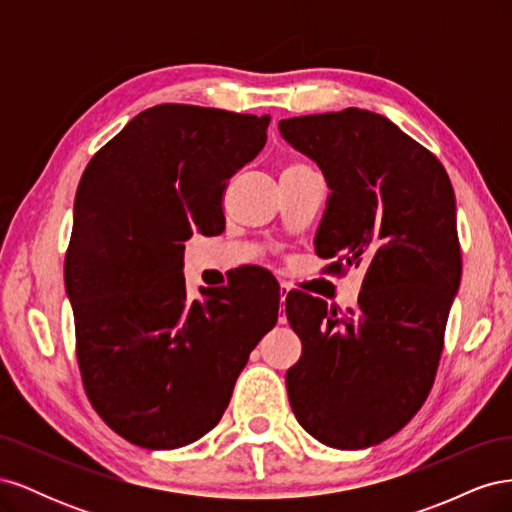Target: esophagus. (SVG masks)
Returning <instances> with one entry per match:
<instances>
[{
  "label": "esophagus",
  "mask_w": 512,
  "mask_h": 512,
  "mask_svg": "<svg viewBox=\"0 0 512 512\" xmlns=\"http://www.w3.org/2000/svg\"><path fill=\"white\" fill-rule=\"evenodd\" d=\"M288 292H290V286H288V284H280V299H282V301H286Z\"/></svg>",
  "instance_id": "34e87169"
}]
</instances>
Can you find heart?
<instances>
[{"instance_id":"b5f03b06","label":"heart","mask_w":512,"mask_h":512,"mask_svg":"<svg viewBox=\"0 0 512 512\" xmlns=\"http://www.w3.org/2000/svg\"><path fill=\"white\" fill-rule=\"evenodd\" d=\"M305 164L303 162H290L288 166H284V170H294V168H303ZM284 170H282V173H284Z\"/></svg>"}]
</instances>
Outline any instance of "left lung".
<instances>
[{
  "mask_svg": "<svg viewBox=\"0 0 512 512\" xmlns=\"http://www.w3.org/2000/svg\"><path fill=\"white\" fill-rule=\"evenodd\" d=\"M329 185L316 254L365 267L359 305L288 292L303 352L286 371L299 425L342 451L380 444L421 410L461 280L455 192L440 160L386 117L346 108L280 121Z\"/></svg>",
  "mask_w": 512,
  "mask_h": 512,
  "instance_id": "obj_1",
  "label": "left lung"
}]
</instances>
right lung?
Wrapping results in <instances>:
<instances>
[{
  "label": "right lung",
  "instance_id": "right-lung-1",
  "mask_svg": "<svg viewBox=\"0 0 512 512\" xmlns=\"http://www.w3.org/2000/svg\"><path fill=\"white\" fill-rule=\"evenodd\" d=\"M269 115L160 104L138 113L81 177L66 254L85 393L128 442L170 451L220 423L280 288L185 294L183 250L224 230L228 179L267 143ZM267 277L265 273H260Z\"/></svg>",
  "mask_w": 512,
  "mask_h": 512
}]
</instances>
